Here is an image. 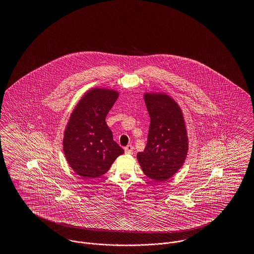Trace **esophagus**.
<instances>
[{"label":"esophagus","instance_id":"34e87169","mask_svg":"<svg viewBox=\"0 0 254 254\" xmlns=\"http://www.w3.org/2000/svg\"><path fill=\"white\" fill-rule=\"evenodd\" d=\"M133 151V146L131 145H127L126 147H125V152L127 153V154H131Z\"/></svg>","mask_w":254,"mask_h":254}]
</instances>
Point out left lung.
<instances>
[{
  "label": "left lung",
  "instance_id": "1",
  "mask_svg": "<svg viewBox=\"0 0 254 254\" xmlns=\"http://www.w3.org/2000/svg\"><path fill=\"white\" fill-rule=\"evenodd\" d=\"M144 99L150 125L147 143L137 160L148 178L167 181L184 165L189 150L183 112L166 93L147 92Z\"/></svg>",
  "mask_w": 254,
  "mask_h": 254
}]
</instances>
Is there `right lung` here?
Instances as JSON below:
<instances>
[{
	"instance_id": "obj_1",
	"label": "right lung",
	"mask_w": 254,
	"mask_h": 254,
	"mask_svg": "<svg viewBox=\"0 0 254 254\" xmlns=\"http://www.w3.org/2000/svg\"><path fill=\"white\" fill-rule=\"evenodd\" d=\"M119 93L91 88L79 101L64 134V153L70 168L81 177L104 175L124 149L113 141L106 117Z\"/></svg>"
}]
</instances>
